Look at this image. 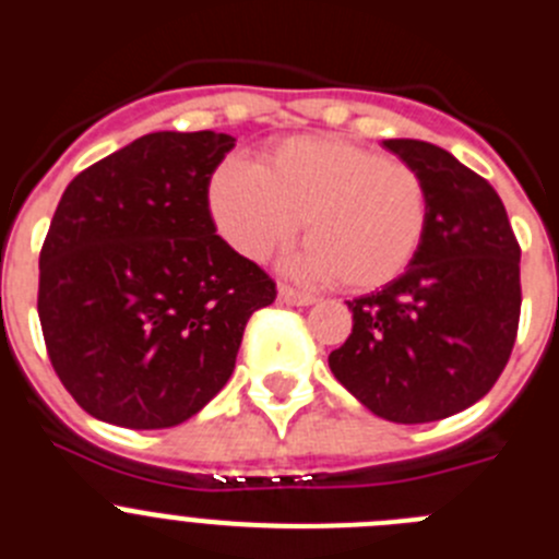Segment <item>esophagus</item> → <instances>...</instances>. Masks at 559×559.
<instances>
[{"label":"esophagus","instance_id":"esophagus-1","mask_svg":"<svg viewBox=\"0 0 559 559\" xmlns=\"http://www.w3.org/2000/svg\"><path fill=\"white\" fill-rule=\"evenodd\" d=\"M280 302L285 305H296V308H302V305H313L316 296L305 294V290H296L294 285H280Z\"/></svg>","mask_w":559,"mask_h":559}]
</instances>
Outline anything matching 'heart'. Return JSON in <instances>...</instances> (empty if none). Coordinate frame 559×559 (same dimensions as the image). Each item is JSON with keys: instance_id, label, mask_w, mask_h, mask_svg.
I'll list each match as a JSON object with an SVG mask.
<instances>
[{"instance_id": "b5f03b06", "label": "heart", "mask_w": 559, "mask_h": 559, "mask_svg": "<svg viewBox=\"0 0 559 559\" xmlns=\"http://www.w3.org/2000/svg\"><path fill=\"white\" fill-rule=\"evenodd\" d=\"M210 212L249 260L285 249L305 221L299 269L349 290L394 283L419 254L431 221L426 176L338 136H288L260 165L229 159L210 181Z\"/></svg>"}]
</instances>
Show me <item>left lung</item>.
<instances>
[{"instance_id":"obj_1","label":"left lung","mask_w":559,"mask_h":559,"mask_svg":"<svg viewBox=\"0 0 559 559\" xmlns=\"http://www.w3.org/2000/svg\"><path fill=\"white\" fill-rule=\"evenodd\" d=\"M431 190L426 243L386 288L358 296L330 369L372 414L403 426L464 412L496 386L521 319V246L487 179L442 147L386 140Z\"/></svg>"}]
</instances>
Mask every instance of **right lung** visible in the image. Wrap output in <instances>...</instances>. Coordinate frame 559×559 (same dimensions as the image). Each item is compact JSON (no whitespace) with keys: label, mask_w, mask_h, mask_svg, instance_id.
Returning <instances> with one entry per match:
<instances>
[{"label":"right lung","mask_w":559,"mask_h":559,"mask_svg":"<svg viewBox=\"0 0 559 559\" xmlns=\"http://www.w3.org/2000/svg\"><path fill=\"white\" fill-rule=\"evenodd\" d=\"M229 133L156 131L63 190L38 257L49 364L92 417L133 431L199 414L276 283L215 235L210 179Z\"/></svg>","instance_id":"add662e5"}]
</instances>
